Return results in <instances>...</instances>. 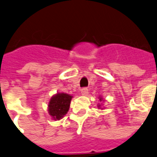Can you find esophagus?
<instances>
[{
    "instance_id": "obj_1",
    "label": "esophagus",
    "mask_w": 157,
    "mask_h": 157,
    "mask_svg": "<svg viewBox=\"0 0 157 157\" xmlns=\"http://www.w3.org/2000/svg\"><path fill=\"white\" fill-rule=\"evenodd\" d=\"M81 94H82V95H84V96H86V95L89 94V90H88L87 88H83V89H81Z\"/></svg>"
}]
</instances>
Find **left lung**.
Listing matches in <instances>:
<instances>
[{
  "instance_id": "obj_1",
  "label": "left lung",
  "mask_w": 157,
  "mask_h": 157,
  "mask_svg": "<svg viewBox=\"0 0 157 157\" xmlns=\"http://www.w3.org/2000/svg\"><path fill=\"white\" fill-rule=\"evenodd\" d=\"M99 100H100V101H103L102 98H99ZM98 108H100V109H101V105H98Z\"/></svg>"
}]
</instances>
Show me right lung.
<instances>
[{"label":"right lung","instance_id":"right-lung-1","mask_svg":"<svg viewBox=\"0 0 157 157\" xmlns=\"http://www.w3.org/2000/svg\"><path fill=\"white\" fill-rule=\"evenodd\" d=\"M72 96L64 93H58L52 97L48 103V113L54 120H59L65 115L70 107Z\"/></svg>","mask_w":157,"mask_h":157}]
</instances>
